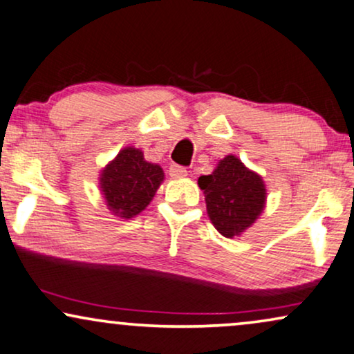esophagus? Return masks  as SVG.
Returning a JSON list of instances; mask_svg holds the SVG:
<instances>
[{"label":"esophagus","instance_id":"1","mask_svg":"<svg viewBox=\"0 0 354 354\" xmlns=\"http://www.w3.org/2000/svg\"><path fill=\"white\" fill-rule=\"evenodd\" d=\"M168 171H169V176L174 178V180H180V178L187 176V169L185 167H180V165H171Z\"/></svg>","mask_w":354,"mask_h":354}]
</instances>
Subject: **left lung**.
Masks as SVG:
<instances>
[{"instance_id":"1","label":"left lung","mask_w":354,"mask_h":354,"mask_svg":"<svg viewBox=\"0 0 354 354\" xmlns=\"http://www.w3.org/2000/svg\"><path fill=\"white\" fill-rule=\"evenodd\" d=\"M207 216L225 239L240 236L258 221L266 207V185L261 174L245 167L239 156L218 160L214 171L201 176Z\"/></svg>"}]
</instances>
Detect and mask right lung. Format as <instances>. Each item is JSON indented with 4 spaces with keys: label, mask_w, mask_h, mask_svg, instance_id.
Instances as JSON below:
<instances>
[{
    "label": "right lung",
    "mask_w": 354,
    "mask_h": 354,
    "mask_svg": "<svg viewBox=\"0 0 354 354\" xmlns=\"http://www.w3.org/2000/svg\"><path fill=\"white\" fill-rule=\"evenodd\" d=\"M163 180L160 165L147 162L136 147H125L101 169L100 191L113 216L129 221L145 210Z\"/></svg>",
    "instance_id": "1"
}]
</instances>
